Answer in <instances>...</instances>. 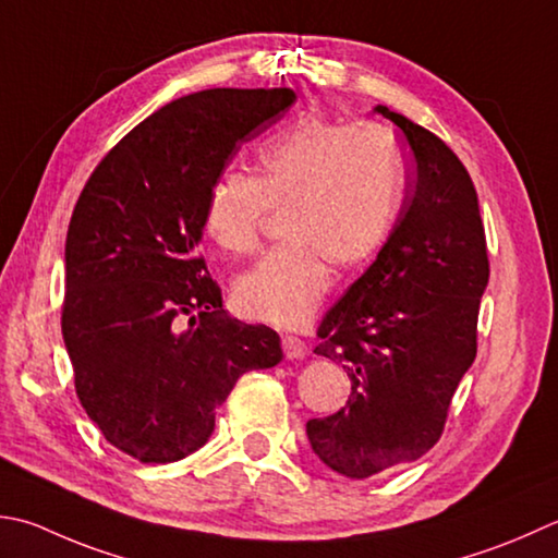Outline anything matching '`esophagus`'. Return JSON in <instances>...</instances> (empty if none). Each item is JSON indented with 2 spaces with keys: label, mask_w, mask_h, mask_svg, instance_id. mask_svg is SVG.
Masks as SVG:
<instances>
[{
  "label": "esophagus",
  "mask_w": 558,
  "mask_h": 558,
  "mask_svg": "<svg viewBox=\"0 0 558 558\" xmlns=\"http://www.w3.org/2000/svg\"><path fill=\"white\" fill-rule=\"evenodd\" d=\"M282 353L290 360H300L307 355V345L298 336H282Z\"/></svg>",
  "instance_id": "34e87169"
}]
</instances>
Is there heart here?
I'll return each instance as SVG.
<instances>
[{
	"label": "heart",
	"instance_id": "1",
	"mask_svg": "<svg viewBox=\"0 0 558 558\" xmlns=\"http://www.w3.org/2000/svg\"><path fill=\"white\" fill-rule=\"evenodd\" d=\"M403 201V163L385 130L302 116L258 149L256 173L225 171L203 207L205 234L232 256L256 251L268 210L286 244L234 282L246 319L302 326L331 288L329 260L353 268L385 246Z\"/></svg>",
	"mask_w": 558,
	"mask_h": 558
}]
</instances>
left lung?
I'll return each mask as SVG.
<instances>
[{"instance_id":"obj_1","label":"left lung","mask_w":558,"mask_h":558,"mask_svg":"<svg viewBox=\"0 0 558 558\" xmlns=\"http://www.w3.org/2000/svg\"><path fill=\"white\" fill-rule=\"evenodd\" d=\"M401 130L409 181L397 225L363 276L326 312L314 353L343 365L351 397L312 418L316 457L348 478L413 462L440 440L476 357L488 251L472 177L445 142L377 106Z\"/></svg>"}]
</instances>
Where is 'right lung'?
<instances>
[{"label": "right lung", "mask_w": 558, "mask_h": 558, "mask_svg": "<svg viewBox=\"0 0 558 558\" xmlns=\"http://www.w3.org/2000/svg\"><path fill=\"white\" fill-rule=\"evenodd\" d=\"M294 98H177L98 161L74 205L62 302L74 389L104 438L142 464L198 450L236 379L282 360L276 331L227 319L198 242L210 183Z\"/></svg>", "instance_id": "obj_1"}]
</instances>
